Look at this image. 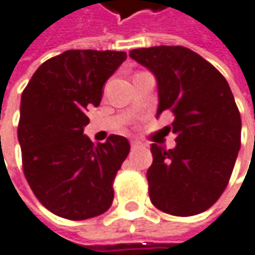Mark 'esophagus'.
I'll return each mask as SVG.
<instances>
[{"mask_svg":"<svg viewBox=\"0 0 255 255\" xmlns=\"http://www.w3.org/2000/svg\"><path fill=\"white\" fill-rule=\"evenodd\" d=\"M139 147H142V142L141 141H138V139H131V148L137 149Z\"/></svg>","mask_w":255,"mask_h":255,"instance_id":"1","label":"esophagus"}]
</instances>
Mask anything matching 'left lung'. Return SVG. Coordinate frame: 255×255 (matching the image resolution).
I'll return each instance as SVG.
<instances>
[{
  "instance_id": "8db88e82",
  "label": "left lung",
  "mask_w": 255,
  "mask_h": 255,
  "mask_svg": "<svg viewBox=\"0 0 255 255\" xmlns=\"http://www.w3.org/2000/svg\"><path fill=\"white\" fill-rule=\"evenodd\" d=\"M129 57L154 74L157 117L170 110L177 135L171 149L151 144L149 200L171 216L200 214L226 190L237 160L241 117L234 95L221 72L190 48H138Z\"/></svg>"
}]
</instances>
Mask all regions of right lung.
<instances>
[{"label": "right lung", "mask_w": 255, "mask_h": 255, "mask_svg": "<svg viewBox=\"0 0 255 255\" xmlns=\"http://www.w3.org/2000/svg\"><path fill=\"white\" fill-rule=\"evenodd\" d=\"M126 58L123 51L68 50L41 64L22 91V168L32 193L55 216L78 221L111 207L129 142L113 134L94 145L84 127L87 111L100 106L104 84Z\"/></svg>", "instance_id": "1"}]
</instances>
